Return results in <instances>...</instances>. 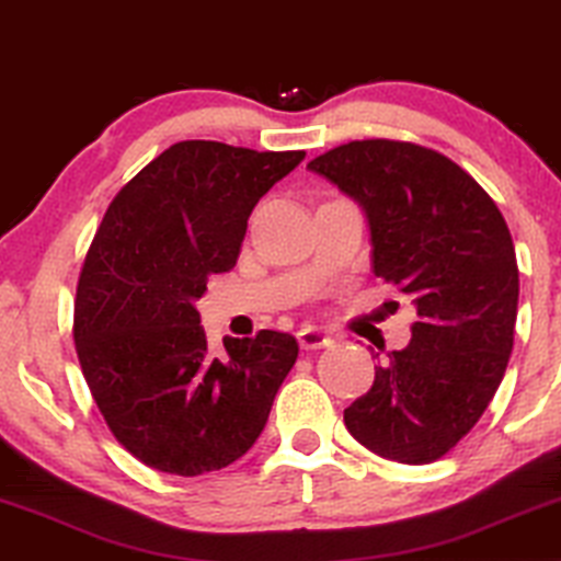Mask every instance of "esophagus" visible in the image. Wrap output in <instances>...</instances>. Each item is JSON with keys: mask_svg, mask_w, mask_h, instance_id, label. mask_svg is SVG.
I'll use <instances>...</instances> for the list:
<instances>
[{"mask_svg": "<svg viewBox=\"0 0 561 561\" xmlns=\"http://www.w3.org/2000/svg\"><path fill=\"white\" fill-rule=\"evenodd\" d=\"M297 341H300V348H305V351L328 348L333 343L331 335H325L323 331H318V328H310V325L300 328V333H297Z\"/></svg>", "mask_w": 561, "mask_h": 561, "instance_id": "1", "label": "esophagus"}]
</instances>
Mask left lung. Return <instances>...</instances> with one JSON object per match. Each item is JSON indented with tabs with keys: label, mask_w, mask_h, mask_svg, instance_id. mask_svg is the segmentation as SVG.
Returning a JSON list of instances; mask_svg holds the SVG:
<instances>
[{
	"label": "left lung",
	"mask_w": 561,
	"mask_h": 561,
	"mask_svg": "<svg viewBox=\"0 0 561 561\" xmlns=\"http://www.w3.org/2000/svg\"><path fill=\"white\" fill-rule=\"evenodd\" d=\"M367 215L371 268L413 297V339L343 410L351 436L400 465H431L480 421L503 382L518 264L492 197L446 156L351 140L308 163Z\"/></svg>",
	"instance_id": "1"
}]
</instances>
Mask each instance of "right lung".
Segmentation results:
<instances>
[{
  "mask_svg": "<svg viewBox=\"0 0 561 561\" xmlns=\"http://www.w3.org/2000/svg\"><path fill=\"white\" fill-rule=\"evenodd\" d=\"M305 151L182 140L104 213L73 300L81 371L119 444L159 472L233 465L264 431L297 362L289 333L207 346L197 300L236 266L251 210Z\"/></svg>",
  "mask_w": 561,
  "mask_h": 561,
  "instance_id": "1",
  "label": "right lung"
}]
</instances>
